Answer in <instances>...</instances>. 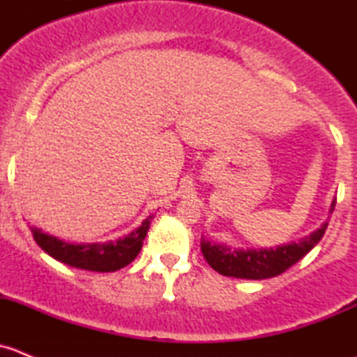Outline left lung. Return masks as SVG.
Here are the masks:
<instances>
[{"instance_id": "obj_1", "label": "left lung", "mask_w": 357, "mask_h": 357, "mask_svg": "<svg viewBox=\"0 0 357 357\" xmlns=\"http://www.w3.org/2000/svg\"><path fill=\"white\" fill-rule=\"evenodd\" d=\"M335 200L332 202L330 212H333ZM328 221L323 222L321 228L312 231L298 242H290L285 245L269 248H231L222 243H212L202 238L200 248L205 261L212 269L221 273L222 276L245 280H266L278 276L291 268L295 262L301 261L312 247L318 245L326 231Z\"/></svg>"}]
</instances>
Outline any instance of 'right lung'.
<instances>
[{
    "label": "right lung",
    "instance_id": "1",
    "mask_svg": "<svg viewBox=\"0 0 357 357\" xmlns=\"http://www.w3.org/2000/svg\"><path fill=\"white\" fill-rule=\"evenodd\" d=\"M152 219V215H149L139 228L132 229L124 238L110 240L105 243H68L48 233H43L34 226L31 231L36 243L56 261L88 271L112 273L135 261L142 250Z\"/></svg>",
    "mask_w": 357,
    "mask_h": 357
}]
</instances>
